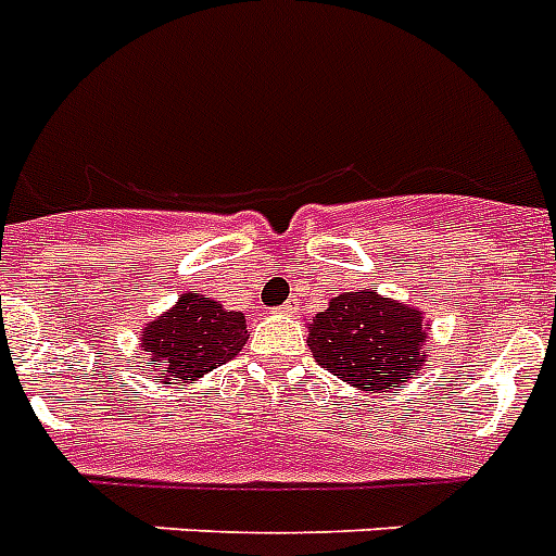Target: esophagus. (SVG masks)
<instances>
[{"label":"esophagus","instance_id":"obj_1","mask_svg":"<svg viewBox=\"0 0 556 556\" xmlns=\"http://www.w3.org/2000/svg\"><path fill=\"white\" fill-rule=\"evenodd\" d=\"M296 311H300V308H296V302L288 300L286 305H282V308H279V314H288V317H293V314H296Z\"/></svg>","mask_w":556,"mask_h":556}]
</instances>
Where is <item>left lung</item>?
Returning <instances> with one entry per match:
<instances>
[{
	"mask_svg": "<svg viewBox=\"0 0 556 556\" xmlns=\"http://www.w3.org/2000/svg\"><path fill=\"white\" fill-rule=\"evenodd\" d=\"M308 342L325 371L365 391L408 382V374L426 363L419 351L426 342L419 311L371 288L331 300L311 323Z\"/></svg>",
	"mask_w": 556,
	"mask_h": 556,
	"instance_id": "left-lung-1",
	"label": "left lung"
}]
</instances>
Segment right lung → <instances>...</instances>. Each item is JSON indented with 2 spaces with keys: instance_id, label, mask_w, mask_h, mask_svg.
Listing matches in <instances>:
<instances>
[{
  "instance_id": "1",
  "label": "right lung",
  "mask_w": 556,
  "mask_h": 556,
  "mask_svg": "<svg viewBox=\"0 0 556 556\" xmlns=\"http://www.w3.org/2000/svg\"><path fill=\"white\" fill-rule=\"evenodd\" d=\"M245 340V317L239 311H225L202 293H182L165 317L142 331V351L170 386V380H197L214 371L237 356Z\"/></svg>"
}]
</instances>
